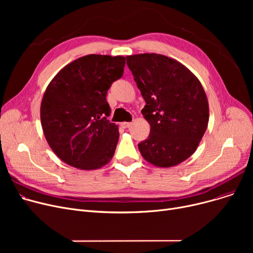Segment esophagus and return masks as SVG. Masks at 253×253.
Wrapping results in <instances>:
<instances>
[{"instance_id":"obj_1","label":"esophagus","mask_w":253,"mask_h":253,"mask_svg":"<svg viewBox=\"0 0 253 253\" xmlns=\"http://www.w3.org/2000/svg\"><path fill=\"white\" fill-rule=\"evenodd\" d=\"M131 122H122L121 123V126L123 127V128H129L130 126H131Z\"/></svg>"}]
</instances>
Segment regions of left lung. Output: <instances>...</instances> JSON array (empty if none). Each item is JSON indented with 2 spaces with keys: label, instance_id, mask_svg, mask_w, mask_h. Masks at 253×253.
<instances>
[{
  "label": "left lung",
  "instance_id": "left-lung-1",
  "mask_svg": "<svg viewBox=\"0 0 253 253\" xmlns=\"http://www.w3.org/2000/svg\"><path fill=\"white\" fill-rule=\"evenodd\" d=\"M126 58L147 103L141 113L151 125L138 150L157 167L176 166L195 153L208 126L209 105L202 84L168 56L143 53Z\"/></svg>",
  "mask_w": 253,
  "mask_h": 253
}]
</instances>
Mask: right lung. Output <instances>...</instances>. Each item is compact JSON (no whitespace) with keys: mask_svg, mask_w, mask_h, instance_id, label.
I'll list each match as a JSON object with an SVG mask.
<instances>
[{"mask_svg":"<svg viewBox=\"0 0 253 253\" xmlns=\"http://www.w3.org/2000/svg\"><path fill=\"white\" fill-rule=\"evenodd\" d=\"M124 56L89 54L66 64L51 80L41 102V124L49 147L81 170L110 163L119 127L110 123L106 93L123 76Z\"/></svg>","mask_w":253,"mask_h":253,"instance_id":"add662e5","label":"right lung"}]
</instances>
